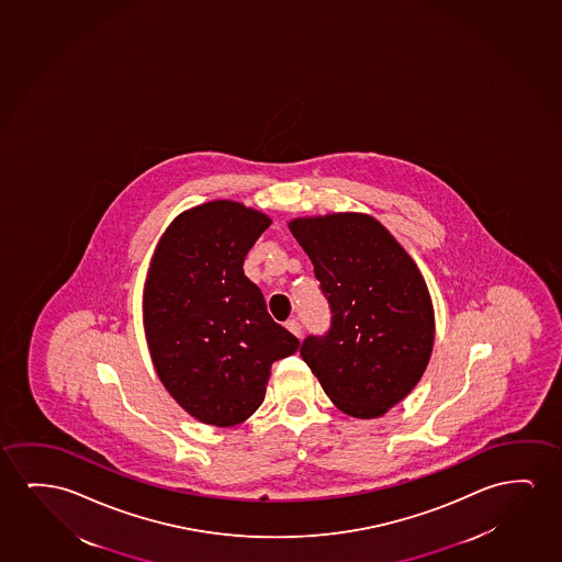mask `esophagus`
<instances>
[{
    "label": "esophagus",
    "instance_id": "34e87169",
    "mask_svg": "<svg viewBox=\"0 0 562 562\" xmlns=\"http://www.w3.org/2000/svg\"><path fill=\"white\" fill-rule=\"evenodd\" d=\"M285 327H286V329H289V331L293 333V335H296V337H299V339H301L302 325L299 324V322H296V319H289V322H286V324H285Z\"/></svg>",
    "mask_w": 562,
    "mask_h": 562
}]
</instances>
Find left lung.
<instances>
[{"mask_svg": "<svg viewBox=\"0 0 562 562\" xmlns=\"http://www.w3.org/2000/svg\"><path fill=\"white\" fill-rule=\"evenodd\" d=\"M289 229L333 314L329 331L304 339L302 360L340 412L380 418L426 372L435 339L426 281L372 215L299 217Z\"/></svg>", "mask_w": 562, "mask_h": 562, "instance_id": "8db88e82", "label": "left lung"}]
</instances>
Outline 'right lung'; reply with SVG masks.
Wrapping results in <instances>:
<instances>
[{
    "mask_svg": "<svg viewBox=\"0 0 562 562\" xmlns=\"http://www.w3.org/2000/svg\"><path fill=\"white\" fill-rule=\"evenodd\" d=\"M269 225L240 202H206L175 217L150 261L143 314L151 362L169 395L207 426L250 418L271 364L301 347L243 269Z\"/></svg>",
    "mask_w": 562,
    "mask_h": 562,
    "instance_id": "1",
    "label": "right lung"
}]
</instances>
